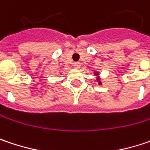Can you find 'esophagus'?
Wrapping results in <instances>:
<instances>
[{"instance_id":"34e87169","label":"esophagus","mask_w":150,"mask_h":150,"mask_svg":"<svg viewBox=\"0 0 150 150\" xmlns=\"http://www.w3.org/2000/svg\"><path fill=\"white\" fill-rule=\"evenodd\" d=\"M73 66H74V67H76V68H79V67H80L81 64L79 63V62H75Z\"/></svg>"}]
</instances>
